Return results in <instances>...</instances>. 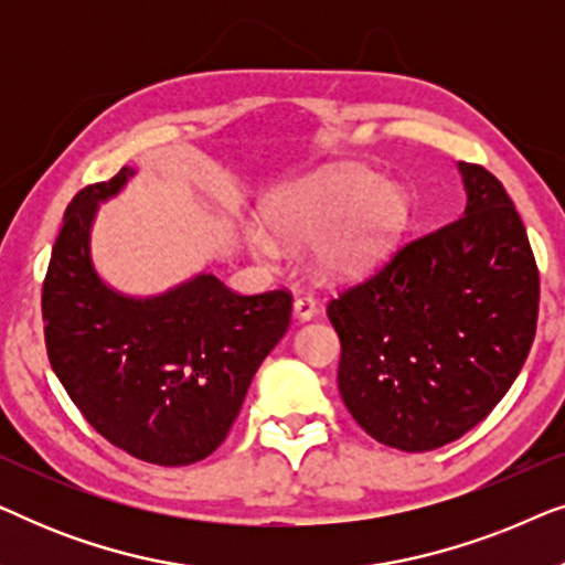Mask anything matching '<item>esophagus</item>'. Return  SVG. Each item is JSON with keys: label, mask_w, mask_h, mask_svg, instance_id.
Listing matches in <instances>:
<instances>
[{"label": "esophagus", "mask_w": 565, "mask_h": 565, "mask_svg": "<svg viewBox=\"0 0 565 565\" xmlns=\"http://www.w3.org/2000/svg\"><path fill=\"white\" fill-rule=\"evenodd\" d=\"M292 311H296V316L300 321H311L316 311H319V306H316V298L308 296V292H303V296L296 298V303H292Z\"/></svg>", "instance_id": "obj_1"}]
</instances>
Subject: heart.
Listing matches in <instances>:
<instances>
[{
	"label": "heart",
	"instance_id": "b5f03b06",
	"mask_svg": "<svg viewBox=\"0 0 565 565\" xmlns=\"http://www.w3.org/2000/svg\"><path fill=\"white\" fill-rule=\"evenodd\" d=\"M269 228L282 242L316 244V265L329 277H352L375 267L408 221L406 192L367 169H329L275 192L265 203ZM252 252L280 257V242L265 228L246 231Z\"/></svg>",
	"mask_w": 565,
	"mask_h": 565
}]
</instances>
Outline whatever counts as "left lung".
I'll return each mask as SVG.
<instances>
[{"instance_id":"left-lung-1","label":"left lung","mask_w":565,"mask_h":565,"mask_svg":"<svg viewBox=\"0 0 565 565\" xmlns=\"http://www.w3.org/2000/svg\"><path fill=\"white\" fill-rule=\"evenodd\" d=\"M458 169L466 213L327 306L344 406L404 452L437 450L483 422L535 339L540 275L520 213L489 169Z\"/></svg>"}]
</instances>
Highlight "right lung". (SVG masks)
Segmentation results:
<instances>
[{"mask_svg":"<svg viewBox=\"0 0 565 565\" xmlns=\"http://www.w3.org/2000/svg\"><path fill=\"white\" fill-rule=\"evenodd\" d=\"M134 169L76 192L43 280L45 350L92 427L153 466H190L215 452L262 360L290 327L292 296H238L198 275L151 298H130L92 265L97 205Z\"/></svg>","mask_w":565,"mask_h":565,"instance_id":"right-lung-1","label":"right lung"}]
</instances>
